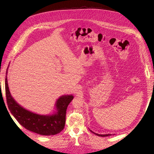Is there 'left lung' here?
I'll return each instance as SVG.
<instances>
[{
  "mask_svg": "<svg viewBox=\"0 0 154 154\" xmlns=\"http://www.w3.org/2000/svg\"><path fill=\"white\" fill-rule=\"evenodd\" d=\"M92 133H94V134H95V135H98V136H100V137H107V136H109V135H111L112 134H104V135H102V134H96V133H95V132H93L91 130H90Z\"/></svg>",
  "mask_w": 154,
  "mask_h": 154,
  "instance_id": "8db88e82",
  "label": "left lung"
}]
</instances>
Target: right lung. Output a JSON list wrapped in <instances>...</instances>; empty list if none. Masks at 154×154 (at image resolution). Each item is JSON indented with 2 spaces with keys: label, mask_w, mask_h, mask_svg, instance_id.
I'll use <instances>...</instances> for the list:
<instances>
[{
  "label": "right lung",
  "mask_w": 154,
  "mask_h": 154,
  "mask_svg": "<svg viewBox=\"0 0 154 154\" xmlns=\"http://www.w3.org/2000/svg\"><path fill=\"white\" fill-rule=\"evenodd\" d=\"M7 70L6 72V74ZM5 95L8 107L19 123L28 131L42 135H54L60 133L66 124V110L74 99L72 95H63L56 102L57 112L51 116H44L30 112L15 102L10 93L5 77Z\"/></svg>",
  "instance_id": "right-lung-1"
}]
</instances>
